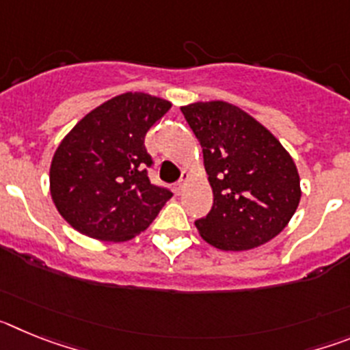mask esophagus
<instances>
[{
    "label": "esophagus",
    "instance_id": "34e87169",
    "mask_svg": "<svg viewBox=\"0 0 350 350\" xmlns=\"http://www.w3.org/2000/svg\"><path fill=\"white\" fill-rule=\"evenodd\" d=\"M187 178H189V173L182 172V177L175 182V193L180 194L182 191H184V185H185V180H187Z\"/></svg>",
    "mask_w": 350,
    "mask_h": 350
}]
</instances>
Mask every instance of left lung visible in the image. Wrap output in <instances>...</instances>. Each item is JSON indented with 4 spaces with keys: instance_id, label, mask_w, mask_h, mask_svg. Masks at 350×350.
Wrapping results in <instances>:
<instances>
[{
    "instance_id": "obj_1",
    "label": "left lung",
    "mask_w": 350,
    "mask_h": 350,
    "mask_svg": "<svg viewBox=\"0 0 350 350\" xmlns=\"http://www.w3.org/2000/svg\"><path fill=\"white\" fill-rule=\"evenodd\" d=\"M203 148L213 205L198 219L203 240L221 250L270 242L298 208L301 189L295 161L261 122L226 101L180 108Z\"/></svg>"
}]
</instances>
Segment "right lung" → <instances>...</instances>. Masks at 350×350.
I'll return each instance as SVG.
<instances>
[{
  "mask_svg": "<svg viewBox=\"0 0 350 350\" xmlns=\"http://www.w3.org/2000/svg\"><path fill=\"white\" fill-rule=\"evenodd\" d=\"M172 103L124 92L77 122L52 157L51 194L64 221L98 240L126 242L157 217L172 191L150 184L145 135Z\"/></svg>",
  "mask_w": 350,
  "mask_h": 350,
  "instance_id": "obj_1",
  "label": "right lung"
}]
</instances>
